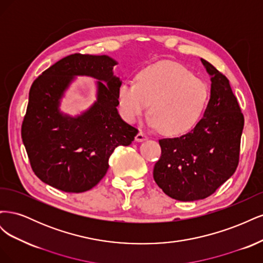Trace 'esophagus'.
Wrapping results in <instances>:
<instances>
[{"instance_id":"esophagus-1","label":"esophagus","mask_w":263,"mask_h":263,"mask_svg":"<svg viewBox=\"0 0 263 263\" xmlns=\"http://www.w3.org/2000/svg\"><path fill=\"white\" fill-rule=\"evenodd\" d=\"M146 139H148V136L146 134H144L142 132H139L138 134H137V136H136V140L137 141H144V140H146Z\"/></svg>"}]
</instances>
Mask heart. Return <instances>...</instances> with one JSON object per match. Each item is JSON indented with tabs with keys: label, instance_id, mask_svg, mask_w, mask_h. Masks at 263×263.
Here are the masks:
<instances>
[{
	"label": "heart",
	"instance_id": "obj_1",
	"mask_svg": "<svg viewBox=\"0 0 263 263\" xmlns=\"http://www.w3.org/2000/svg\"><path fill=\"white\" fill-rule=\"evenodd\" d=\"M210 97L209 86L177 63L159 62L136 74V82H123L117 90L119 113L135 123L150 107L149 125L168 136H181L200 121Z\"/></svg>",
	"mask_w": 263,
	"mask_h": 263
}]
</instances>
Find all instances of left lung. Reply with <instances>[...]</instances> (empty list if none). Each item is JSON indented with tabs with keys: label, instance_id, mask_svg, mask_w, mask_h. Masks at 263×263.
Listing matches in <instances>:
<instances>
[{
	"label": "left lung",
	"instance_id": "1",
	"mask_svg": "<svg viewBox=\"0 0 263 263\" xmlns=\"http://www.w3.org/2000/svg\"><path fill=\"white\" fill-rule=\"evenodd\" d=\"M211 74V99L203 118L190 133L159 140L154 168L158 186L174 200H203L235 173L245 118L228 79L201 59Z\"/></svg>",
	"mask_w": 263,
	"mask_h": 263
}]
</instances>
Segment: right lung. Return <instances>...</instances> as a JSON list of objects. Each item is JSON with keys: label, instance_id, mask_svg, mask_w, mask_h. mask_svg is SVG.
Segmentation results:
<instances>
[{"label": "right lung", "instance_id": "add662e5", "mask_svg": "<svg viewBox=\"0 0 263 263\" xmlns=\"http://www.w3.org/2000/svg\"><path fill=\"white\" fill-rule=\"evenodd\" d=\"M115 65L107 55L73 53L45 70L31 84L22 139L31 169L50 186L68 193L91 190L104 178L115 148L130 145L138 134L117 112L122 82L113 76ZM76 75H90L99 82L98 101L73 119L62 116L58 107Z\"/></svg>", "mask_w": 263, "mask_h": 263}]
</instances>
